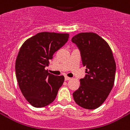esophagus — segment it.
Returning a JSON list of instances; mask_svg holds the SVG:
<instances>
[{
    "instance_id": "obj_1",
    "label": "esophagus",
    "mask_w": 130,
    "mask_h": 130,
    "mask_svg": "<svg viewBox=\"0 0 130 130\" xmlns=\"http://www.w3.org/2000/svg\"><path fill=\"white\" fill-rule=\"evenodd\" d=\"M71 78L67 77V76H65V81H68V80H70Z\"/></svg>"
}]
</instances>
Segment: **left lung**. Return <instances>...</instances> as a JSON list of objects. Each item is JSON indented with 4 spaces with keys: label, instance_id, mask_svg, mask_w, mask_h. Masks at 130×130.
Returning <instances> with one entry per match:
<instances>
[{
    "label": "left lung",
    "instance_id": "8db88e82",
    "mask_svg": "<svg viewBox=\"0 0 130 130\" xmlns=\"http://www.w3.org/2000/svg\"><path fill=\"white\" fill-rule=\"evenodd\" d=\"M79 48L85 77L73 96L75 103L87 109L103 104L112 89L116 65L108 43L95 32H81L71 39Z\"/></svg>",
    "mask_w": 130,
    "mask_h": 130
}]
</instances>
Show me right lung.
Listing matches in <instances>:
<instances>
[{
    "label": "right lung",
    "instance_id": "obj_1",
    "mask_svg": "<svg viewBox=\"0 0 130 130\" xmlns=\"http://www.w3.org/2000/svg\"><path fill=\"white\" fill-rule=\"evenodd\" d=\"M67 33L39 32L25 41L15 63L16 77L23 96L30 105L43 107L56 98L64 76L49 73L48 66L55 53L68 41Z\"/></svg>",
    "mask_w": 130,
    "mask_h": 130
}]
</instances>
